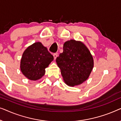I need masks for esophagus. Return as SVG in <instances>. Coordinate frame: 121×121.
<instances>
[{
  "label": "esophagus",
  "instance_id": "esophagus-1",
  "mask_svg": "<svg viewBox=\"0 0 121 121\" xmlns=\"http://www.w3.org/2000/svg\"><path fill=\"white\" fill-rule=\"evenodd\" d=\"M57 53L54 54L53 56H54V60H56V57H57Z\"/></svg>",
  "mask_w": 121,
  "mask_h": 121
}]
</instances>
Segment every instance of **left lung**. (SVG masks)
I'll use <instances>...</instances> for the list:
<instances>
[{"label": "left lung", "mask_w": 121, "mask_h": 121, "mask_svg": "<svg viewBox=\"0 0 121 121\" xmlns=\"http://www.w3.org/2000/svg\"><path fill=\"white\" fill-rule=\"evenodd\" d=\"M64 82L69 86L80 85L88 79L94 67V59L81 41L65 42L63 52L56 59Z\"/></svg>", "instance_id": "1"}]
</instances>
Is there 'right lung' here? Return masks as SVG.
I'll list each match as a JSON object with an SVG mask.
<instances>
[{
	"label": "right lung",
	"instance_id": "add662e5",
	"mask_svg": "<svg viewBox=\"0 0 121 121\" xmlns=\"http://www.w3.org/2000/svg\"><path fill=\"white\" fill-rule=\"evenodd\" d=\"M53 60V56L48 51L47 47L40 42H35L23 52L20 69L28 79L37 81L45 74V69Z\"/></svg>",
	"mask_w": 121,
	"mask_h": 121
}]
</instances>
